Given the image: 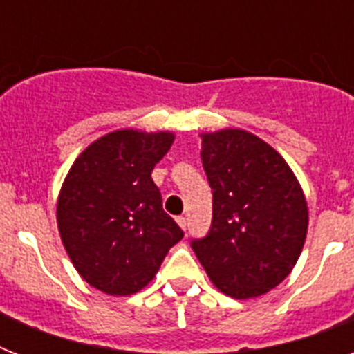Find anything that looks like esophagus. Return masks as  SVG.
Listing matches in <instances>:
<instances>
[{"label":"esophagus","instance_id":"esophagus-1","mask_svg":"<svg viewBox=\"0 0 354 354\" xmlns=\"http://www.w3.org/2000/svg\"><path fill=\"white\" fill-rule=\"evenodd\" d=\"M176 222H178V226L182 227V230H185V227H187V218H185V216H178Z\"/></svg>","mask_w":354,"mask_h":354}]
</instances>
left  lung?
Instances as JSON below:
<instances>
[{
    "mask_svg": "<svg viewBox=\"0 0 354 354\" xmlns=\"http://www.w3.org/2000/svg\"><path fill=\"white\" fill-rule=\"evenodd\" d=\"M200 139L213 224L191 246L226 296H263L288 277L301 255L308 230L301 183L274 147L248 130L222 128Z\"/></svg>",
    "mask_w": 354,
    "mask_h": 354,
    "instance_id": "1",
    "label": "left lung"
}]
</instances>
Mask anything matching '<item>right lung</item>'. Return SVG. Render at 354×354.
Segmentation results:
<instances>
[{
	"instance_id": "1",
	"label": "right lung",
	"mask_w": 354,
	"mask_h": 354,
	"mask_svg": "<svg viewBox=\"0 0 354 354\" xmlns=\"http://www.w3.org/2000/svg\"><path fill=\"white\" fill-rule=\"evenodd\" d=\"M172 141L171 130L119 128L88 145L64 178L58 233L80 277L108 296L143 290L182 241L150 178Z\"/></svg>"
}]
</instances>
